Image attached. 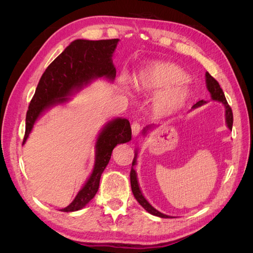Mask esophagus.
I'll use <instances>...</instances> for the list:
<instances>
[{
    "mask_svg": "<svg viewBox=\"0 0 253 253\" xmlns=\"http://www.w3.org/2000/svg\"><path fill=\"white\" fill-rule=\"evenodd\" d=\"M140 129H141L140 125L137 124V122H134V124L132 125V134H133V137L138 136L139 133H140Z\"/></svg>",
    "mask_w": 253,
    "mask_h": 253,
    "instance_id": "obj_1",
    "label": "esophagus"
}]
</instances>
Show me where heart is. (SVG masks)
Returning <instances> with one entry per match:
<instances>
[{
    "label": "heart",
    "instance_id": "1",
    "mask_svg": "<svg viewBox=\"0 0 253 253\" xmlns=\"http://www.w3.org/2000/svg\"><path fill=\"white\" fill-rule=\"evenodd\" d=\"M188 74L179 66L169 62L151 63L140 71L134 79L135 88L145 94L162 91L154 100V110L167 116L180 110L190 97V89L185 85Z\"/></svg>",
    "mask_w": 253,
    "mask_h": 253
}]
</instances>
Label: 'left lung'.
Masks as SVG:
<instances>
[{
  "mask_svg": "<svg viewBox=\"0 0 253 253\" xmlns=\"http://www.w3.org/2000/svg\"><path fill=\"white\" fill-rule=\"evenodd\" d=\"M206 86H207V89L209 90L210 93V96H211V99L213 101H217V102H220L221 104L224 105L225 108V118H226V125L228 126V128L232 129V125H233V115H232V111H231V108L229 106L227 100H226V97H225V94L223 89L220 88L218 82L214 79L212 76L207 72L206 75ZM208 101H205V100H200L198 102H196L193 106L192 109H197L200 108V106L206 104ZM157 126H155L154 124L153 125H149L145 127H143L142 129V135L145 137L148 136L149 132L153 131ZM137 155H138V152H137V150L135 151V156H134V159H133V163H132V170H131V187H132V192L136 198V201L138 202L140 204V206L142 207V208L149 212L150 214H152V215H155V216H158V217H163V218H172L173 216H170V215H167V214H164L162 212H159L157 209H155L154 207H153L149 202L147 198L144 197L143 193L141 192V189L139 187V183H138V178H137V173L135 171V166L137 165Z\"/></svg>",
  "mask_w": 253,
  "mask_h": 253,
  "instance_id": "obj_1",
  "label": "left lung"
}]
</instances>
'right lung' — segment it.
Returning <instances> with one entry per match:
<instances>
[{
	"instance_id": "1",
	"label": "right lung",
	"mask_w": 253,
	"mask_h": 253,
	"mask_svg": "<svg viewBox=\"0 0 253 253\" xmlns=\"http://www.w3.org/2000/svg\"><path fill=\"white\" fill-rule=\"evenodd\" d=\"M118 42L119 39H78L73 41L52 61L42 75L29 103L23 144L32 133L36 122L50 109L66 104L72 100V96L96 79L103 78L113 83L116 77L113 55ZM131 139L132 129L127 119L117 117L106 122L96 138L93 171L74 201L61 211H78L93 200L114 148Z\"/></svg>"
}]
</instances>
